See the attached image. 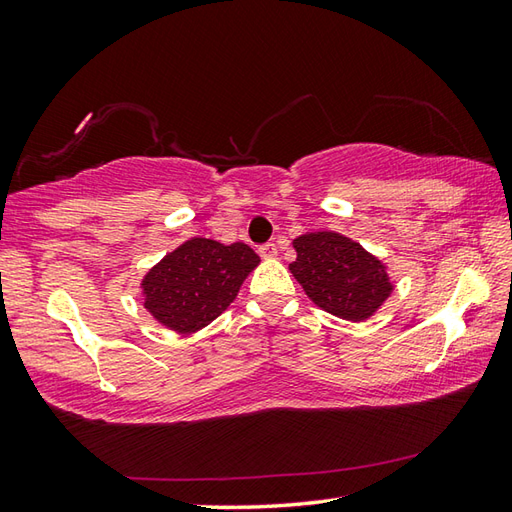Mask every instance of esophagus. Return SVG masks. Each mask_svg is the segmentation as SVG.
<instances>
[{"mask_svg": "<svg viewBox=\"0 0 512 512\" xmlns=\"http://www.w3.org/2000/svg\"><path fill=\"white\" fill-rule=\"evenodd\" d=\"M259 255H262L264 259H275L277 257V246L275 244H264L262 248H259Z\"/></svg>", "mask_w": 512, "mask_h": 512, "instance_id": "obj_1", "label": "esophagus"}]
</instances>
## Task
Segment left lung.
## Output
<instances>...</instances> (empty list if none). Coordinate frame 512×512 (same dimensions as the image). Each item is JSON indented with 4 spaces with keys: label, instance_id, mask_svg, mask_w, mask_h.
Returning a JSON list of instances; mask_svg holds the SVG:
<instances>
[{
    "label": "left lung",
    "instance_id": "1",
    "mask_svg": "<svg viewBox=\"0 0 512 512\" xmlns=\"http://www.w3.org/2000/svg\"><path fill=\"white\" fill-rule=\"evenodd\" d=\"M297 259L288 268L314 306L334 317L361 323L372 319L394 292L383 259L356 239L336 231L292 239Z\"/></svg>",
    "mask_w": 512,
    "mask_h": 512
}]
</instances>
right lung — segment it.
I'll return each mask as SVG.
<instances>
[{"mask_svg": "<svg viewBox=\"0 0 512 512\" xmlns=\"http://www.w3.org/2000/svg\"><path fill=\"white\" fill-rule=\"evenodd\" d=\"M257 266V253L244 242L191 237L147 270L143 306L167 330L193 334L231 306Z\"/></svg>", "mask_w": 512, "mask_h": 512, "instance_id": "1", "label": "right lung"}]
</instances>
